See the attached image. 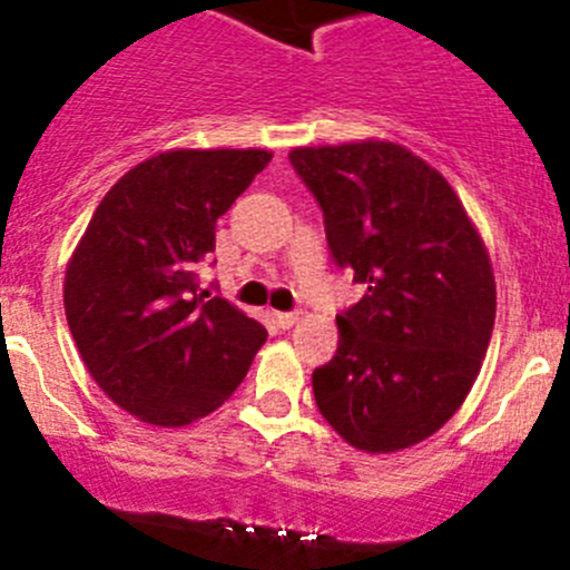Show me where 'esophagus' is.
<instances>
[{
    "label": "esophagus",
    "mask_w": 570,
    "mask_h": 570,
    "mask_svg": "<svg viewBox=\"0 0 570 570\" xmlns=\"http://www.w3.org/2000/svg\"><path fill=\"white\" fill-rule=\"evenodd\" d=\"M297 321H301V312H275V323L281 328H292Z\"/></svg>",
    "instance_id": "esophagus-1"
}]
</instances>
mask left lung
Here are the masks:
<instances>
[{"mask_svg":"<svg viewBox=\"0 0 570 570\" xmlns=\"http://www.w3.org/2000/svg\"><path fill=\"white\" fill-rule=\"evenodd\" d=\"M289 163L337 267L365 286L337 315V354L312 374L317 411L365 453L419 444L459 411L487 357V247L450 183L405 146H306Z\"/></svg>","mask_w":570,"mask_h":570,"instance_id":"obj_1","label":"left lung"}]
</instances>
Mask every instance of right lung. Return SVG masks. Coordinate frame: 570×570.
I'll return each instance as SVG.
<instances>
[{
	"instance_id": "1",
	"label": "right lung",
	"mask_w": 570,
	"mask_h": 570,
	"mask_svg": "<svg viewBox=\"0 0 570 570\" xmlns=\"http://www.w3.org/2000/svg\"><path fill=\"white\" fill-rule=\"evenodd\" d=\"M264 148H177L111 185L63 278V312L100 391L157 428H183L233 396L267 328L199 295L216 219L264 171Z\"/></svg>"
}]
</instances>
